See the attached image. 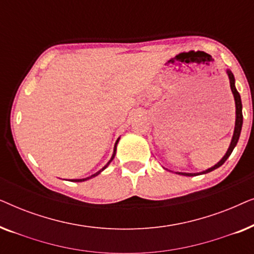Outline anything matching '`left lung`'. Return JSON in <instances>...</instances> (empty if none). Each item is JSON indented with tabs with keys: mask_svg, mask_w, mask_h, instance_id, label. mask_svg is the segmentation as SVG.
Masks as SVG:
<instances>
[{
	"mask_svg": "<svg viewBox=\"0 0 254 254\" xmlns=\"http://www.w3.org/2000/svg\"><path fill=\"white\" fill-rule=\"evenodd\" d=\"M228 72V76H229V81H230V88H231V91H232V95H234V98H235V103H236V124H235V130H234V136H232V140H231V143H230V147H229L227 154L224 155V157L221 159L220 162L217 163V164H215L213 168L206 170V171L203 172H200V173H184V172H177L178 175H183V176H189V177H193V176H199L201 173H208L210 171H213V170L220 168V166L223 164V163L227 161L229 158V156L231 155L232 150H234L236 144H237V142L239 140V135H241V130H242V126H243V112H242V100H241V96H239V93L237 91V89H236L235 86V77H234V74L230 70H227Z\"/></svg>",
	"mask_w": 254,
	"mask_h": 254,
	"instance_id": "obj_1",
	"label": "left lung"
}]
</instances>
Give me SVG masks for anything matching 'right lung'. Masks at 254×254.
Listing matches in <instances>:
<instances>
[{"instance_id":"obj_1","label":"right lung","mask_w":254,"mask_h":254,"mask_svg":"<svg viewBox=\"0 0 254 254\" xmlns=\"http://www.w3.org/2000/svg\"><path fill=\"white\" fill-rule=\"evenodd\" d=\"M118 142H119V138H118V140H117V142H116V145H114V151H113V155H112V158H111V161L109 162V163H107V164L105 165V166H104V168L102 169V170H100V171H98V172H97V173H95V175H92V176H90V177H88V178H84V179H71V182H84V180H88V179H90V178H92V177H96L97 175H99V173L100 172H102L103 171V170L104 169H106L107 168V165H109L110 164V163L111 162H112L113 161V158H114V156H116V150H117V144H118Z\"/></svg>"}]
</instances>
